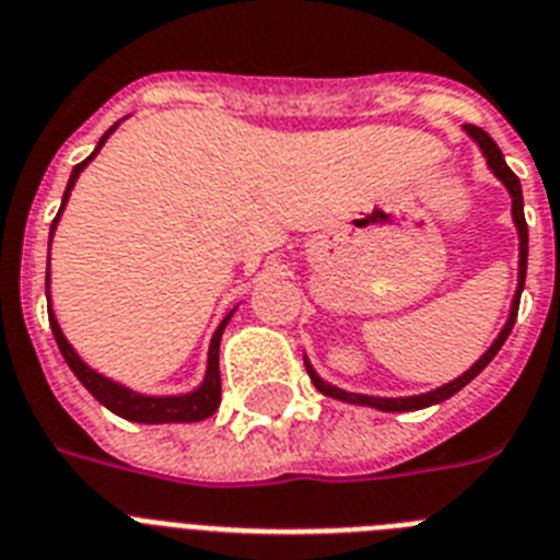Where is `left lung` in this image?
Wrapping results in <instances>:
<instances>
[{
	"label": "left lung",
	"instance_id": "1",
	"mask_svg": "<svg viewBox=\"0 0 560 560\" xmlns=\"http://www.w3.org/2000/svg\"><path fill=\"white\" fill-rule=\"evenodd\" d=\"M465 135H468V138L474 140L476 145H479V152H482V158H485V163H488L490 174H493V177L499 179V183H502L504 188H508L510 202H513L510 213H513V225H515V231H518V284H515L513 301H510V315H508V320H504L502 332L495 335L493 343H490V347L485 349L482 358H479V361H476L474 366L468 369V372H462L459 377L448 381V383H445V386H436V388H431V392H422V395H408V397L358 395V392H347V388L332 386V383H327V381H324V377H320L318 372H315V366H313V363H310L307 354H304V366H307L310 381L315 383V388H318L320 395L332 397V400L352 402V406L377 408V411H420V408L436 406V402L448 400V397H454L456 392H462V388H465L470 381H474L476 374L482 372V369L488 366L490 361H493L495 354H499V349L504 347V340H508L510 329H513V324H515V315H518V299H522L524 279H527V222H524L522 183H518V177H515V174L510 172V165L504 163V154L499 152V145L493 143V138H490V135L485 132V129H479V126H465Z\"/></svg>",
	"mask_w": 560,
	"mask_h": 560
}]
</instances>
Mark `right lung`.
<instances>
[{
    "label": "right lung",
    "instance_id": "right-lung-1",
    "mask_svg": "<svg viewBox=\"0 0 560 560\" xmlns=\"http://www.w3.org/2000/svg\"><path fill=\"white\" fill-rule=\"evenodd\" d=\"M126 118H129V115H126ZM126 118H120L118 124L109 126V129L104 132V138L98 140V145H95V152H92L84 163H78L75 168H72L70 179H67L65 197H61V208H58L56 220H52V225H50V245H52V236H56L58 220H61V213H65L67 202H70V194H72V188H75L78 177H81V172H84L86 165L95 160V154L104 149V143L112 138V132H115V129H118ZM45 293H47V315H50L52 338H56L58 349H61V354H65L67 366L72 369V374H75L78 381L84 383L86 392H90V395L95 397L101 406L109 408L112 415L124 417V420H129V422H143V425H165V422H199V420H206V417H211L213 411L220 408V400H222L220 340H222V332H225V327H228V320H231L233 313H236V307H233L231 313L222 318V324L217 327V332H213L211 347H208V366H206V374H202V381H199V386H194L191 392H183V395H143V392H138V388L126 386V383H118L115 377H106V374L98 372V369H92L90 363H86L84 358L78 354V349L72 347L70 340H67L65 329H61V324H58V318H56V310H52L50 261H47Z\"/></svg>",
    "mask_w": 560,
    "mask_h": 560
}]
</instances>
